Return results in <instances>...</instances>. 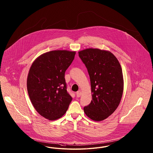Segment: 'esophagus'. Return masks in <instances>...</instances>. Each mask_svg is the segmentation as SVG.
Segmentation results:
<instances>
[{"instance_id": "obj_1", "label": "esophagus", "mask_w": 153, "mask_h": 153, "mask_svg": "<svg viewBox=\"0 0 153 153\" xmlns=\"http://www.w3.org/2000/svg\"><path fill=\"white\" fill-rule=\"evenodd\" d=\"M81 91L77 92V93H76V96H77V97H79L81 96Z\"/></svg>"}]
</instances>
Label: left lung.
<instances>
[{
    "label": "left lung",
    "instance_id": "left-lung-1",
    "mask_svg": "<svg viewBox=\"0 0 153 153\" xmlns=\"http://www.w3.org/2000/svg\"><path fill=\"white\" fill-rule=\"evenodd\" d=\"M79 56L87 68L91 79L92 100L84 108L93 121H102L116 110L122 98V68L115 56L109 51L89 48Z\"/></svg>",
    "mask_w": 153,
    "mask_h": 153
}]
</instances>
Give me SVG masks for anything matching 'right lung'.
<instances>
[{"label":"right lung","instance_id":"right-lung-1","mask_svg":"<svg viewBox=\"0 0 153 153\" xmlns=\"http://www.w3.org/2000/svg\"><path fill=\"white\" fill-rule=\"evenodd\" d=\"M75 52L52 51L40 55L32 63L27 77V91L37 111L49 120L60 118L72 98L67 92L65 72Z\"/></svg>","mask_w":153,"mask_h":153}]
</instances>
